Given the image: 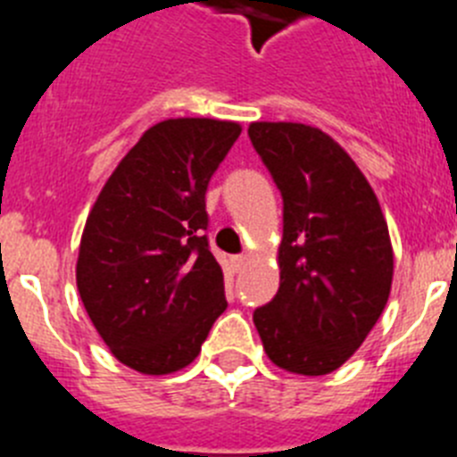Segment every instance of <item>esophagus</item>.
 Wrapping results in <instances>:
<instances>
[{"label": "esophagus", "instance_id": "34e87169", "mask_svg": "<svg viewBox=\"0 0 457 457\" xmlns=\"http://www.w3.org/2000/svg\"><path fill=\"white\" fill-rule=\"evenodd\" d=\"M248 262H251V255H245V253H241V255H234V267L239 269H245L248 267Z\"/></svg>", "mask_w": 457, "mask_h": 457}]
</instances>
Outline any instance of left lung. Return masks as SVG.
I'll list each match as a JSON object with an SVG mask.
<instances>
[{"label": "left lung", "mask_w": 457, "mask_h": 457, "mask_svg": "<svg viewBox=\"0 0 457 457\" xmlns=\"http://www.w3.org/2000/svg\"><path fill=\"white\" fill-rule=\"evenodd\" d=\"M248 135L283 195L280 287L253 322L278 368L328 375L368 338L391 295L394 248L382 206L324 130L255 121Z\"/></svg>", "instance_id": "obj_1"}]
</instances>
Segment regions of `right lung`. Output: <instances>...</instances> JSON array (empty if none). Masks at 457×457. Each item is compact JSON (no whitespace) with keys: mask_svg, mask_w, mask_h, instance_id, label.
Wrapping results in <instances>:
<instances>
[{"mask_svg":"<svg viewBox=\"0 0 457 457\" xmlns=\"http://www.w3.org/2000/svg\"><path fill=\"white\" fill-rule=\"evenodd\" d=\"M239 135L237 121L165 119L145 130L91 206L78 292L103 343L142 375L193 363L228 308L204 195Z\"/></svg>","mask_w":457,"mask_h":457,"instance_id":"obj_1","label":"right lung"}]
</instances>
